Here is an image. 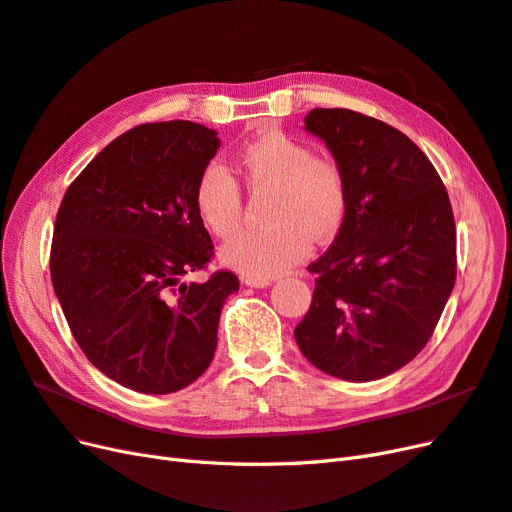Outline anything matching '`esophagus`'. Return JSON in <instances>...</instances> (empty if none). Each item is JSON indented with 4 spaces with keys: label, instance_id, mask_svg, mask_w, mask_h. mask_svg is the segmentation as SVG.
I'll list each match as a JSON object with an SVG mask.
<instances>
[{
    "label": "esophagus",
    "instance_id": "34e87169",
    "mask_svg": "<svg viewBox=\"0 0 512 512\" xmlns=\"http://www.w3.org/2000/svg\"><path fill=\"white\" fill-rule=\"evenodd\" d=\"M243 284L245 286H252V288H267V286H271V280L269 277H243Z\"/></svg>",
    "mask_w": 512,
    "mask_h": 512
}]
</instances>
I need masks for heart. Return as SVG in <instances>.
<instances>
[{
	"label": "heart",
	"instance_id": "heart-1",
	"mask_svg": "<svg viewBox=\"0 0 512 512\" xmlns=\"http://www.w3.org/2000/svg\"><path fill=\"white\" fill-rule=\"evenodd\" d=\"M235 170L247 192H265L256 228H245L222 245L228 267L250 277H273L305 256L307 243L331 241L348 213L342 166L320 156L284 130H267L235 153ZM198 220L215 237H228L241 220V190L220 164H209L194 181Z\"/></svg>",
	"mask_w": 512,
	"mask_h": 512
}]
</instances>
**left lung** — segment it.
Masks as SVG:
<instances>
[{"label": "left lung", "instance_id": "obj_1", "mask_svg": "<svg viewBox=\"0 0 512 512\" xmlns=\"http://www.w3.org/2000/svg\"><path fill=\"white\" fill-rule=\"evenodd\" d=\"M305 130L342 166L348 213L307 267L312 305L294 329L305 359L350 382L393 374L421 352L457 277L448 192L410 138L350 108H314Z\"/></svg>", "mask_w": 512, "mask_h": 512}]
</instances>
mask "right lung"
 <instances>
[{
    "instance_id": "add662e5",
    "label": "right lung",
    "mask_w": 512,
    "mask_h": 512,
    "mask_svg": "<svg viewBox=\"0 0 512 512\" xmlns=\"http://www.w3.org/2000/svg\"><path fill=\"white\" fill-rule=\"evenodd\" d=\"M218 132L194 121L141 123L117 136L61 200L51 282L91 365L138 393L185 389L209 367L232 271H205L213 243L192 190Z\"/></svg>"
}]
</instances>
